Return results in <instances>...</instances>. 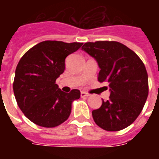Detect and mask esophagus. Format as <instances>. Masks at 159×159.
Segmentation results:
<instances>
[{
	"label": "esophagus",
	"mask_w": 159,
	"mask_h": 159,
	"mask_svg": "<svg viewBox=\"0 0 159 159\" xmlns=\"http://www.w3.org/2000/svg\"><path fill=\"white\" fill-rule=\"evenodd\" d=\"M89 94L88 93H85V92H81V97H83V98H84V97H89Z\"/></svg>",
	"instance_id": "34e87169"
}]
</instances>
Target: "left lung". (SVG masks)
<instances>
[{"label":"left lung","instance_id":"8db88e82","mask_svg":"<svg viewBox=\"0 0 159 159\" xmlns=\"http://www.w3.org/2000/svg\"><path fill=\"white\" fill-rule=\"evenodd\" d=\"M82 49L96 59L98 81L107 83L110 98L92 111L97 125L107 131H119L134 122L148 96V76L142 60L118 42H86Z\"/></svg>","mask_w":159,"mask_h":159}]
</instances>
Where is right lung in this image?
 <instances>
[{
	"label": "right lung",
	"instance_id": "add662e5",
	"mask_svg": "<svg viewBox=\"0 0 159 159\" xmlns=\"http://www.w3.org/2000/svg\"><path fill=\"white\" fill-rule=\"evenodd\" d=\"M81 42L44 41L23 55L16 67L13 93L18 106L36 125L53 128L68 119L78 89L65 93L55 83L66 68V58L82 47Z\"/></svg>",
	"mask_w": 159,
	"mask_h": 159
}]
</instances>
